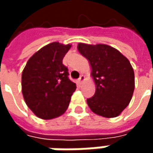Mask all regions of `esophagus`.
<instances>
[{
  "label": "esophagus",
  "mask_w": 153,
  "mask_h": 153,
  "mask_svg": "<svg viewBox=\"0 0 153 153\" xmlns=\"http://www.w3.org/2000/svg\"><path fill=\"white\" fill-rule=\"evenodd\" d=\"M84 79H85V76H84L83 74H81V75L79 76V79H78V80H79V83H82Z\"/></svg>",
  "instance_id": "esophagus-1"
}]
</instances>
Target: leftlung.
<instances>
[{
	"label": "left lung",
	"instance_id": "obj_1",
	"mask_svg": "<svg viewBox=\"0 0 153 153\" xmlns=\"http://www.w3.org/2000/svg\"><path fill=\"white\" fill-rule=\"evenodd\" d=\"M78 50L88 60L96 83V93L87 99L88 105L102 117L119 116L128 105L135 89L130 62L119 50L105 44L79 43Z\"/></svg>",
	"mask_w": 153,
	"mask_h": 153
}]
</instances>
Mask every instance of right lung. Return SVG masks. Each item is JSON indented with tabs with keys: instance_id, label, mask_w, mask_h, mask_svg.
Here are the masks:
<instances>
[{
	"instance_id": "1",
	"label": "right lung",
	"mask_w": 153,
	"mask_h": 153,
	"mask_svg": "<svg viewBox=\"0 0 153 153\" xmlns=\"http://www.w3.org/2000/svg\"><path fill=\"white\" fill-rule=\"evenodd\" d=\"M72 45L49 43L27 61L22 73V93L25 104L39 118L51 120L62 115L76 89L68 78L63 58Z\"/></svg>"
}]
</instances>
